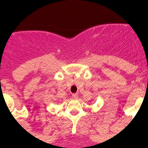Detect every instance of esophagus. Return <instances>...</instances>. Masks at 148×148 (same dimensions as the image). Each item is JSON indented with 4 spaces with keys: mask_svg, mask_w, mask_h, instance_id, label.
<instances>
[{
    "mask_svg": "<svg viewBox=\"0 0 148 148\" xmlns=\"http://www.w3.org/2000/svg\"><path fill=\"white\" fill-rule=\"evenodd\" d=\"M72 97L74 99H77L78 98V95L77 94H73L72 95Z\"/></svg>",
    "mask_w": 148,
    "mask_h": 148,
    "instance_id": "1",
    "label": "esophagus"
}]
</instances>
